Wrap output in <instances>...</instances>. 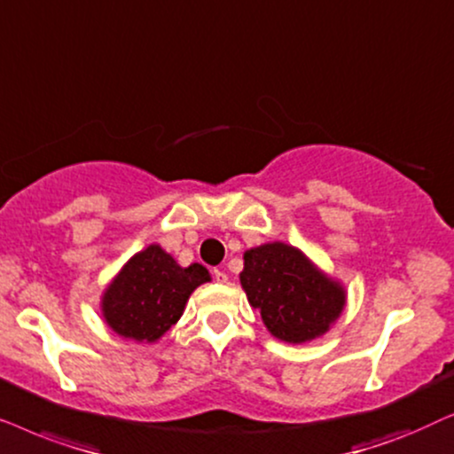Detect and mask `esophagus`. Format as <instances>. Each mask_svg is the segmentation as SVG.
I'll return each mask as SVG.
<instances>
[{"mask_svg":"<svg viewBox=\"0 0 454 454\" xmlns=\"http://www.w3.org/2000/svg\"><path fill=\"white\" fill-rule=\"evenodd\" d=\"M214 280H215V282H220V284L228 282V276H226V271H222V270H214Z\"/></svg>","mask_w":454,"mask_h":454,"instance_id":"1","label":"esophagus"}]
</instances>
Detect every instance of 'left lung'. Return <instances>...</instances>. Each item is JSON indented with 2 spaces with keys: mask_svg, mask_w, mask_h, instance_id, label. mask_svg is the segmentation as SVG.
<instances>
[{
  "mask_svg": "<svg viewBox=\"0 0 454 454\" xmlns=\"http://www.w3.org/2000/svg\"><path fill=\"white\" fill-rule=\"evenodd\" d=\"M240 284L265 328L293 344L325 334L347 303L340 282L325 276L297 247L284 243L245 251Z\"/></svg>",
  "mask_w": 454,
  "mask_h": 454,
  "instance_id": "left-lung-1",
  "label": "left lung"
}]
</instances>
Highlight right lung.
<instances>
[{
    "label": "right lung",
    "instance_id": "obj_1",
    "mask_svg": "<svg viewBox=\"0 0 454 454\" xmlns=\"http://www.w3.org/2000/svg\"><path fill=\"white\" fill-rule=\"evenodd\" d=\"M209 280L201 263L180 268L160 245H149L106 288L101 313L118 336L155 342L183 316L192 290Z\"/></svg>",
    "mask_w": 454,
    "mask_h": 454
}]
</instances>
